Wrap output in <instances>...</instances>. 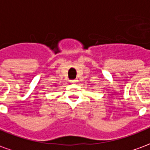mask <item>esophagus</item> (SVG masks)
Segmentation results:
<instances>
[{"label":"esophagus","instance_id":"obj_1","mask_svg":"<svg viewBox=\"0 0 150 150\" xmlns=\"http://www.w3.org/2000/svg\"><path fill=\"white\" fill-rule=\"evenodd\" d=\"M77 82H78V79H72V80H71V83H75Z\"/></svg>","mask_w":150,"mask_h":150}]
</instances>
